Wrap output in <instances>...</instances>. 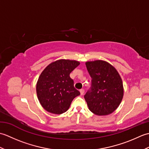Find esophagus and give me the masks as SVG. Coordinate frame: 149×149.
Instances as JSON below:
<instances>
[{"instance_id":"esophagus-1","label":"esophagus","mask_w":149,"mask_h":149,"mask_svg":"<svg viewBox=\"0 0 149 149\" xmlns=\"http://www.w3.org/2000/svg\"><path fill=\"white\" fill-rule=\"evenodd\" d=\"M80 93H81V95H84V89H81L80 90Z\"/></svg>"}]
</instances>
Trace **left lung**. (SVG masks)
Returning <instances> with one entry per match:
<instances>
[{
	"label": "left lung",
	"mask_w": 149,
	"mask_h": 149,
	"mask_svg": "<svg viewBox=\"0 0 149 149\" xmlns=\"http://www.w3.org/2000/svg\"><path fill=\"white\" fill-rule=\"evenodd\" d=\"M86 66L91 78V86L84 96L89 109L97 115H109L122 100V79L116 70L106 61H89Z\"/></svg>",
	"instance_id": "obj_1"
}]
</instances>
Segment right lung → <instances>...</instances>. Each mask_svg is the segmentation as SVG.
Wrapping results in <instances>:
<instances>
[{
	"mask_svg": "<svg viewBox=\"0 0 149 149\" xmlns=\"http://www.w3.org/2000/svg\"><path fill=\"white\" fill-rule=\"evenodd\" d=\"M79 62L60 59L50 63L42 72L36 84V93L41 105L54 114L66 112L72 101L80 92L75 89L70 74Z\"/></svg>",
	"mask_w": 149,
	"mask_h": 149,
	"instance_id": "obj_1",
	"label": "right lung"
}]
</instances>
